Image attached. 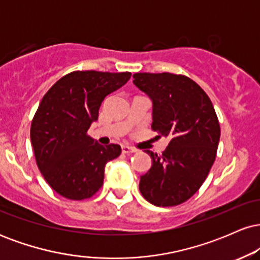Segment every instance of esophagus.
Returning <instances> with one entry per match:
<instances>
[{
	"label": "esophagus",
	"instance_id": "1",
	"mask_svg": "<svg viewBox=\"0 0 260 260\" xmlns=\"http://www.w3.org/2000/svg\"><path fill=\"white\" fill-rule=\"evenodd\" d=\"M136 149L128 147V145H122V153L123 154H131V153H136Z\"/></svg>",
	"mask_w": 260,
	"mask_h": 260
}]
</instances>
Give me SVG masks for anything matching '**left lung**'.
Wrapping results in <instances>:
<instances>
[{"mask_svg":"<svg viewBox=\"0 0 260 260\" xmlns=\"http://www.w3.org/2000/svg\"><path fill=\"white\" fill-rule=\"evenodd\" d=\"M133 83L153 101L151 129L170 138L161 155L145 150L151 168L140 177L142 196L156 207L188 201L204 183L216 157L220 124L213 104L182 74L136 73Z\"/></svg>","mask_w":260,"mask_h":260,"instance_id":"left-lung-1","label":"left lung"}]
</instances>
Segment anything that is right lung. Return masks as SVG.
<instances>
[{"instance_id": "right-lung-1", "label": "right lung", "mask_w": 260, "mask_h": 260, "mask_svg": "<svg viewBox=\"0 0 260 260\" xmlns=\"http://www.w3.org/2000/svg\"><path fill=\"white\" fill-rule=\"evenodd\" d=\"M131 76L76 71L44 95L31 121L30 139L39 170L59 196L83 201L103 186L105 165L120 156L121 147L99 144L88 129L98 120L104 99Z\"/></svg>"}]
</instances>
